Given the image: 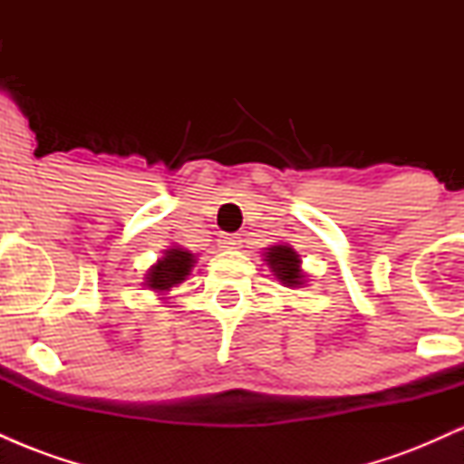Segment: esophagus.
I'll list each match as a JSON object with an SVG mask.
<instances>
[{
    "instance_id": "34e87169",
    "label": "esophagus",
    "mask_w": 464,
    "mask_h": 464,
    "mask_svg": "<svg viewBox=\"0 0 464 464\" xmlns=\"http://www.w3.org/2000/svg\"><path fill=\"white\" fill-rule=\"evenodd\" d=\"M220 244L225 248H239V244H242V237H239V233H231V236H222Z\"/></svg>"
}]
</instances>
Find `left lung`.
Instances as JSON below:
<instances>
[{"instance_id":"left-lung-1","label":"left lung","mask_w":464,"mask_h":464,"mask_svg":"<svg viewBox=\"0 0 464 464\" xmlns=\"http://www.w3.org/2000/svg\"><path fill=\"white\" fill-rule=\"evenodd\" d=\"M266 262H268L270 270L276 275V279H281V284L285 285H301L303 284V273H301V259L290 246H273L268 248L266 255Z\"/></svg>"}]
</instances>
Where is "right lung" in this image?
I'll return each instance as SVG.
<instances>
[{"instance_id": "1", "label": "right lung", "mask_w": 464, "mask_h": 464, "mask_svg": "<svg viewBox=\"0 0 464 464\" xmlns=\"http://www.w3.org/2000/svg\"><path fill=\"white\" fill-rule=\"evenodd\" d=\"M191 266H194V255L188 253V250L169 248L165 257L159 259L148 273V285L152 290H169V287L183 284Z\"/></svg>"}]
</instances>
